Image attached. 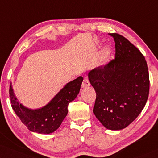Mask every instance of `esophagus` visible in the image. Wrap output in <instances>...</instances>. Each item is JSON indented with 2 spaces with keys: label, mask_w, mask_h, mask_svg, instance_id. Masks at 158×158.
I'll return each instance as SVG.
<instances>
[{
  "label": "esophagus",
  "mask_w": 158,
  "mask_h": 158,
  "mask_svg": "<svg viewBox=\"0 0 158 158\" xmlns=\"http://www.w3.org/2000/svg\"><path fill=\"white\" fill-rule=\"evenodd\" d=\"M90 85V81H89L88 79H87V78H85L84 80H83V81H82V84H81V87L85 88V87H89Z\"/></svg>",
  "instance_id": "esophagus-1"
}]
</instances>
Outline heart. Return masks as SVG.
<instances>
[{
	"label": "heart",
	"instance_id": "b5f03b06",
	"mask_svg": "<svg viewBox=\"0 0 158 158\" xmlns=\"http://www.w3.org/2000/svg\"><path fill=\"white\" fill-rule=\"evenodd\" d=\"M110 51L109 50V48H104L103 51H102V57L104 59L107 58L109 56Z\"/></svg>",
	"mask_w": 158,
	"mask_h": 158
}]
</instances>
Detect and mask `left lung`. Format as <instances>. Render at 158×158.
I'll list each match as a JSON object with an SVG mask.
<instances>
[{
  "label": "left lung",
  "instance_id": "obj_1",
  "mask_svg": "<svg viewBox=\"0 0 158 158\" xmlns=\"http://www.w3.org/2000/svg\"><path fill=\"white\" fill-rule=\"evenodd\" d=\"M115 43V59L88 73L96 93L94 113L111 130L126 128L141 113L149 92L147 63L141 52L124 37L110 34Z\"/></svg>",
  "mask_w": 158,
  "mask_h": 158
}]
</instances>
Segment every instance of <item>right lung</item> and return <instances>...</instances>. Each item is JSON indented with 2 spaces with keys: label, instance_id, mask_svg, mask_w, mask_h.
<instances>
[{
  "label": "right lung",
  "instance_id": "1",
  "mask_svg": "<svg viewBox=\"0 0 158 158\" xmlns=\"http://www.w3.org/2000/svg\"><path fill=\"white\" fill-rule=\"evenodd\" d=\"M82 81V77H79L68 82L48 104L37 110L28 109L19 103L11 84L9 97L12 107L30 131L40 134L52 133L67 115L68 104L77 98Z\"/></svg>",
  "mask_w": 158,
  "mask_h": 158
}]
</instances>
